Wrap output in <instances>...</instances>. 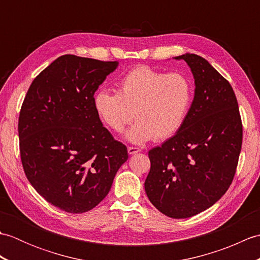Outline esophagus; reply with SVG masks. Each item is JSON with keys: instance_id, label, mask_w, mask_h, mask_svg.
Returning <instances> with one entry per match:
<instances>
[{"instance_id": "34e87169", "label": "esophagus", "mask_w": 260, "mask_h": 260, "mask_svg": "<svg viewBox=\"0 0 260 260\" xmlns=\"http://www.w3.org/2000/svg\"><path fill=\"white\" fill-rule=\"evenodd\" d=\"M127 151H128V154H136V153H139V152H141V148H139V147H135V146H128L127 147Z\"/></svg>"}]
</instances>
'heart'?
Instances as JSON below:
<instances>
[{
    "label": "heart",
    "instance_id": "b5f03b06",
    "mask_svg": "<svg viewBox=\"0 0 260 260\" xmlns=\"http://www.w3.org/2000/svg\"><path fill=\"white\" fill-rule=\"evenodd\" d=\"M194 85L180 71L163 73L147 66L129 70L117 82V92L99 90L93 106L109 129L121 133L134 118L127 134L133 143L167 140L178 133L189 114Z\"/></svg>",
    "mask_w": 260,
    "mask_h": 260
}]
</instances>
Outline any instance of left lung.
<instances>
[{
	"instance_id": "8db88e82",
	"label": "left lung",
	"mask_w": 260,
	"mask_h": 260,
	"mask_svg": "<svg viewBox=\"0 0 260 260\" xmlns=\"http://www.w3.org/2000/svg\"><path fill=\"white\" fill-rule=\"evenodd\" d=\"M194 76V98L178 133L148 152L145 192L152 204L174 219L192 217L221 198L235 178L242 123L233 87L206 59L175 57Z\"/></svg>"
}]
</instances>
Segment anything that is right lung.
Here are the masks:
<instances>
[{
    "mask_svg": "<svg viewBox=\"0 0 260 260\" xmlns=\"http://www.w3.org/2000/svg\"><path fill=\"white\" fill-rule=\"evenodd\" d=\"M116 67V61L64 54L36 77L22 103L24 173L39 194L66 212L95 208L128 158L93 106V93Z\"/></svg>",
    "mask_w": 260,
    "mask_h": 260,
    "instance_id": "add662e5",
    "label": "right lung"
}]
</instances>
